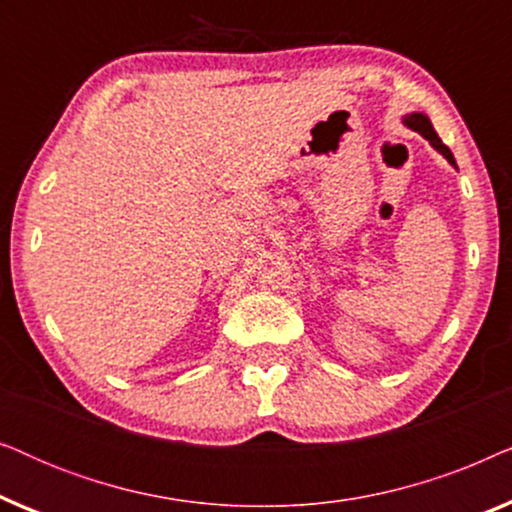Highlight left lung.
<instances>
[{
	"label": "left lung",
	"instance_id": "left-lung-1",
	"mask_svg": "<svg viewBox=\"0 0 512 512\" xmlns=\"http://www.w3.org/2000/svg\"><path fill=\"white\" fill-rule=\"evenodd\" d=\"M403 125H405V128L419 132V135H422L424 139H429V144L433 146V149H436V151L440 153V156H443V158L447 160V163L457 167V160H454L452 151L447 149V146L443 144V139L438 137V132L433 130V123H431L429 116L422 114V111H412V114H405V116H403Z\"/></svg>",
	"mask_w": 512,
	"mask_h": 512
}]
</instances>
